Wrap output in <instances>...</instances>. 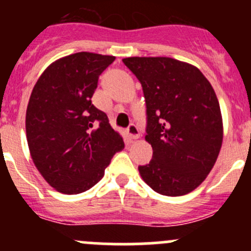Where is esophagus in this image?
Instances as JSON below:
<instances>
[{
	"mask_svg": "<svg viewBox=\"0 0 251 251\" xmlns=\"http://www.w3.org/2000/svg\"><path fill=\"white\" fill-rule=\"evenodd\" d=\"M127 133H128V136L132 138V140H137V138H140V136H141L140 130H138V127L135 125V124H131V125L128 126Z\"/></svg>",
	"mask_w": 251,
	"mask_h": 251,
	"instance_id": "obj_1",
	"label": "esophagus"
}]
</instances>
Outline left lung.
<instances>
[{"instance_id": "obj_1", "label": "left lung", "mask_w": 251, "mask_h": 251, "mask_svg": "<svg viewBox=\"0 0 251 251\" xmlns=\"http://www.w3.org/2000/svg\"><path fill=\"white\" fill-rule=\"evenodd\" d=\"M124 64L142 85L146 141L153 158L138 166L156 193L178 197L196 189L211 171L222 144L215 91L198 68L168 57H130Z\"/></svg>"}]
</instances>
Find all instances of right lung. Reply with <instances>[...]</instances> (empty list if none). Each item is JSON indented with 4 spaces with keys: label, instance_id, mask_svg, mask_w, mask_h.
I'll list each match as a JSON object with an SVG mask.
<instances>
[{
    "label": "right lung",
    "instance_id": "right-lung-1",
    "mask_svg": "<svg viewBox=\"0 0 251 251\" xmlns=\"http://www.w3.org/2000/svg\"><path fill=\"white\" fill-rule=\"evenodd\" d=\"M113 55L78 52L55 60L40 76L26 109V138L35 166L64 194L92 188L125 144L104 111L92 104L100 75Z\"/></svg>",
    "mask_w": 251,
    "mask_h": 251
}]
</instances>
